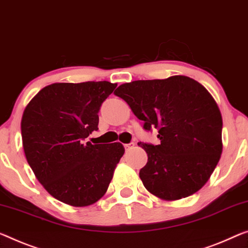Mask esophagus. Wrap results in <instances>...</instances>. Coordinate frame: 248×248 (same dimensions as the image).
I'll return each mask as SVG.
<instances>
[{
  "label": "esophagus",
  "mask_w": 248,
  "mask_h": 248,
  "mask_svg": "<svg viewBox=\"0 0 248 248\" xmlns=\"http://www.w3.org/2000/svg\"><path fill=\"white\" fill-rule=\"evenodd\" d=\"M135 144L134 143H128V144H124V148L125 150H129V148L134 147Z\"/></svg>",
  "instance_id": "34e87169"
}]
</instances>
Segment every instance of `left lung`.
I'll return each mask as SVG.
<instances>
[{
	"instance_id": "obj_1",
	"label": "left lung",
	"mask_w": 248,
	"mask_h": 248,
	"mask_svg": "<svg viewBox=\"0 0 248 248\" xmlns=\"http://www.w3.org/2000/svg\"><path fill=\"white\" fill-rule=\"evenodd\" d=\"M127 103L147 132L158 131V145L140 142L147 153L140 177L145 188L166 201L196 193L222 154L223 120L205 87L187 76L125 83L114 92Z\"/></svg>"
}]
</instances>
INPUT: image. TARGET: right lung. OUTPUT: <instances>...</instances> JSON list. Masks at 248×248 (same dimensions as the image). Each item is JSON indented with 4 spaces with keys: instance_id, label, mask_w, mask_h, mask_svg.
Masks as SVG:
<instances>
[{
    "instance_id": "right-lung-1",
    "label": "right lung",
    "mask_w": 248,
    "mask_h": 248,
    "mask_svg": "<svg viewBox=\"0 0 248 248\" xmlns=\"http://www.w3.org/2000/svg\"><path fill=\"white\" fill-rule=\"evenodd\" d=\"M116 86L106 81L55 83L26 106L21 122L24 153L54 199L89 206L108 190L124 147L121 143L93 145L85 139L98 129V112Z\"/></svg>"
}]
</instances>
